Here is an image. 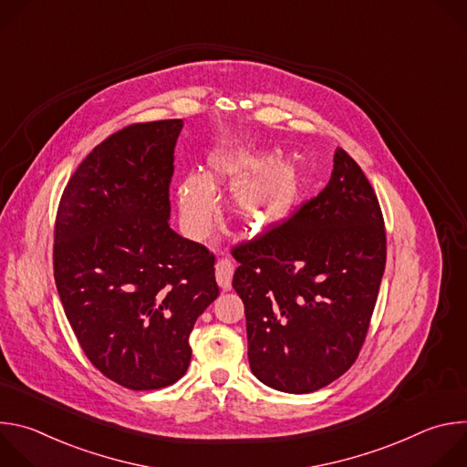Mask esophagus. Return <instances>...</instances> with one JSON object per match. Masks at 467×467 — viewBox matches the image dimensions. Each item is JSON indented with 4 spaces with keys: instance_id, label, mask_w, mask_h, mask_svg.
<instances>
[{
    "instance_id": "esophagus-1",
    "label": "esophagus",
    "mask_w": 467,
    "mask_h": 467,
    "mask_svg": "<svg viewBox=\"0 0 467 467\" xmlns=\"http://www.w3.org/2000/svg\"><path fill=\"white\" fill-rule=\"evenodd\" d=\"M233 274H234V268L231 260H220L216 264V281H218V286L222 290H231V283H233Z\"/></svg>"
}]
</instances>
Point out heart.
<instances>
[{
	"instance_id": "1",
	"label": "heart",
	"mask_w": 467,
	"mask_h": 467,
	"mask_svg": "<svg viewBox=\"0 0 467 467\" xmlns=\"http://www.w3.org/2000/svg\"><path fill=\"white\" fill-rule=\"evenodd\" d=\"M233 188V209L253 231L283 223L296 209L303 179L296 164L254 151H218L209 177L192 173L177 184L182 223L192 238L205 236L216 220V188Z\"/></svg>"
}]
</instances>
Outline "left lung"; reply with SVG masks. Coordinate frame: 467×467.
<instances>
[{
	"instance_id": "obj_1",
	"label": "left lung",
	"mask_w": 467,
	"mask_h": 467,
	"mask_svg": "<svg viewBox=\"0 0 467 467\" xmlns=\"http://www.w3.org/2000/svg\"><path fill=\"white\" fill-rule=\"evenodd\" d=\"M233 256L253 375L286 393L344 375L364 344L386 264L382 213L360 166L338 148L327 186Z\"/></svg>"
}]
</instances>
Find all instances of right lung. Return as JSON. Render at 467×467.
I'll return each instance as SVG.
<instances>
[{
  "label": "right lung",
  "mask_w": 467,
  "mask_h": 467,
  "mask_svg": "<svg viewBox=\"0 0 467 467\" xmlns=\"http://www.w3.org/2000/svg\"><path fill=\"white\" fill-rule=\"evenodd\" d=\"M182 119L129 125L101 142L64 188L53 270L88 360L129 389L179 380L195 319L218 297L214 254L170 227Z\"/></svg>",
  "instance_id": "1"
}]
</instances>
